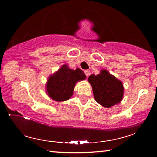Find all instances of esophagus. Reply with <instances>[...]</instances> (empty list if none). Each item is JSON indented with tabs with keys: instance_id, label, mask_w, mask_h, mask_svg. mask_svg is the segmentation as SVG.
Instances as JSON below:
<instances>
[{
	"instance_id": "1",
	"label": "esophagus",
	"mask_w": 157,
	"mask_h": 157,
	"mask_svg": "<svg viewBox=\"0 0 157 157\" xmlns=\"http://www.w3.org/2000/svg\"><path fill=\"white\" fill-rule=\"evenodd\" d=\"M84 73H85V75H86L87 77L89 76L90 74H91L89 70H84Z\"/></svg>"
}]
</instances>
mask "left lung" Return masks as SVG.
<instances>
[{
	"instance_id": "1",
	"label": "left lung",
	"mask_w": 157,
	"mask_h": 157,
	"mask_svg": "<svg viewBox=\"0 0 157 157\" xmlns=\"http://www.w3.org/2000/svg\"><path fill=\"white\" fill-rule=\"evenodd\" d=\"M89 82L92 86L95 100L103 107H111L123 99V83L107 71L102 70L97 75H91Z\"/></svg>"
}]
</instances>
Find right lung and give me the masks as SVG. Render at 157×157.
<instances>
[{
	"label": "right lung",
	"mask_w": 157,
	"mask_h": 157,
	"mask_svg": "<svg viewBox=\"0 0 157 157\" xmlns=\"http://www.w3.org/2000/svg\"><path fill=\"white\" fill-rule=\"evenodd\" d=\"M85 78L86 75L80 68L72 70L66 65H63L48 80V94L57 102L67 100L73 95L76 82Z\"/></svg>",
	"instance_id": "1"
}]
</instances>
